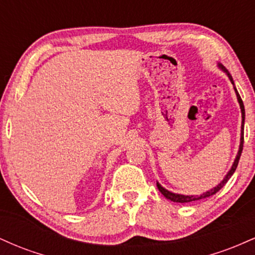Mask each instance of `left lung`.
Returning a JSON list of instances; mask_svg holds the SVG:
<instances>
[{"mask_svg":"<svg viewBox=\"0 0 255 255\" xmlns=\"http://www.w3.org/2000/svg\"><path fill=\"white\" fill-rule=\"evenodd\" d=\"M219 67H221V68L223 69V71H224L225 73H227L228 77H229V79H230V81L234 84L233 78H231L230 73L228 72L227 69H225V67L222 66V64H219ZM235 92H236V96H238V101H239V103H240V108H241V113H242V127H241V142H240V150H239L238 156H236L235 162H234L233 166H231L230 171L228 172V175H227V176H225L224 180L222 181V182L219 183L217 187H215V188H212L211 191H209V192H206V193H203V194H201V195H181V194H175V193H171V192L166 191V189L163 188V187L160 186L159 183H157V187H158V189H159V192L162 193V194L164 195V197H165L166 199H170V200L174 201V203H191V201L200 200V199H205V198H207V197H211V195L216 194V193H217V192L219 191V189L223 188V186H225V183L228 182V180H229V178L231 177V175H233L234 172H235L236 168H238L240 157H241L242 148H244V125H245V107H244V102H242V99H241V97H240L238 90H236V89H235Z\"/></svg>","mask_w":255,"mask_h":255,"instance_id":"1","label":"left lung"}]
</instances>
